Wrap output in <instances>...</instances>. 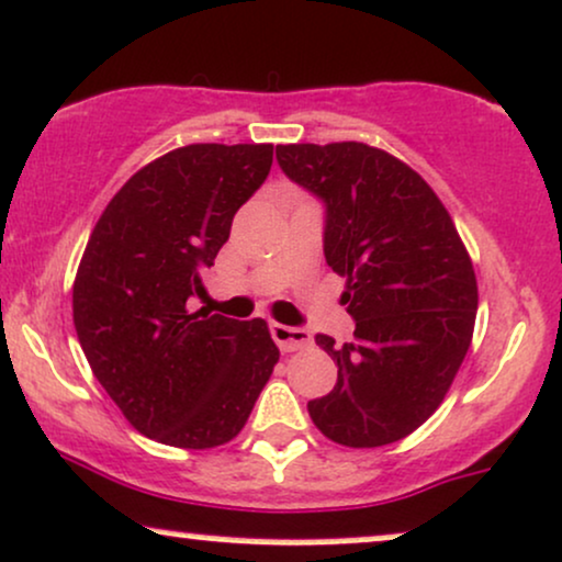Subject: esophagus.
<instances>
[{"label":"esophagus","mask_w":562,"mask_h":562,"mask_svg":"<svg viewBox=\"0 0 562 562\" xmlns=\"http://www.w3.org/2000/svg\"><path fill=\"white\" fill-rule=\"evenodd\" d=\"M270 336H273V341L279 345L281 352H296V349H305L313 345V339H310L305 328L283 326V323H270Z\"/></svg>","instance_id":"34e87169"}]
</instances>
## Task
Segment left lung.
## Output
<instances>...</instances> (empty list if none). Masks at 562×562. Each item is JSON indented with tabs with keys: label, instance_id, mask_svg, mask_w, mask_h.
Instances as JSON below:
<instances>
[{
	"label": "left lung",
	"instance_id": "left-lung-1",
	"mask_svg": "<svg viewBox=\"0 0 562 562\" xmlns=\"http://www.w3.org/2000/svg\"><path fill=\"white\" fill-rule=\"evenodd\" d=\"M281 170L326 204L323 252L347 279L355 339L307 413L336 445L384 447L431 418L473 339L479 286L450 213L411 165L362 142L281 144Z\"/></svg>",
	"mask_w": 562,
	"mask_h": 562
}]
</instances>
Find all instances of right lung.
Returning <instances> with one entry per match:
<instances>
[{
  "label": "right lung",
  "instance_id": "obj_1",
  "mask_svg": "<svg viewBox=\"0 0 562 562\" xmlns=\"http://www.w3.org/2000/svg\"><path fill=\"white\" fill-rule=\"evenodd\" d=\"M273 165V144H189L112 196L72 283L86 360L144 437L210 450L241 431L279 362L268 323L191 313L200 273Z\"/></svg>",
  "mask_w": 562,
  "mask_h": 562
}]
</instances>
